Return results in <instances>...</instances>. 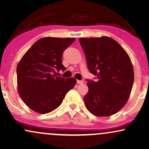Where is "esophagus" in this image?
<instances>
[{"label": "esophagus", "mask_w": 149, "mask_h": 149, "mask_svg": "<svg viewBox=\"0 0 149 149\" xmlns=\"http://www.w3.org/2000/svg\"><path fill=\"white\" fill-rule=\"evenodd\" d=\"M83 81L82 80H77V83L78 84H83Z\"/></svg>", "instance_id": "1"}]
</instances>
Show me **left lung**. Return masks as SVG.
I'll return each instance as SVG.
<instances>
[{"mask_svg":"<svg viewBox=\"0 0 149 149\" xmlns=\"http://www.w3.org/2000/svg\"><path fill=\"white\" fill-rule=\"evenodd\" d=\"M88 70L98 80H87L84 97L86 108L99 117L112 116L126 104L134 73L131 59L121 45L110 37L80 38Z\"/></svg>","mask_w":149,"mask_h":149,"instance_id":"8db88e82","label":"left lung"}]
</instances>
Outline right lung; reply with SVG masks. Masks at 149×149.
<instances>
[{
	"mask_svg": "<svg viewBox=\"0 0 149 149\" xmlns=\"http://www.w3.org/2000/svg\"><path fill=\"white\" fill-rule=\"evenodd\" d=\"M75 38L45 37L37 40L22 56L16 69L18 91L28 107L41 114L49 113L61 104L74 78H64L53 74L65 71L63 52Z\"/></svg>",
	"mask_w": 149,
	"mask_h": 149,
	"instance_id": "add662e5",
	"label": "right lung"
}]
</instances>
